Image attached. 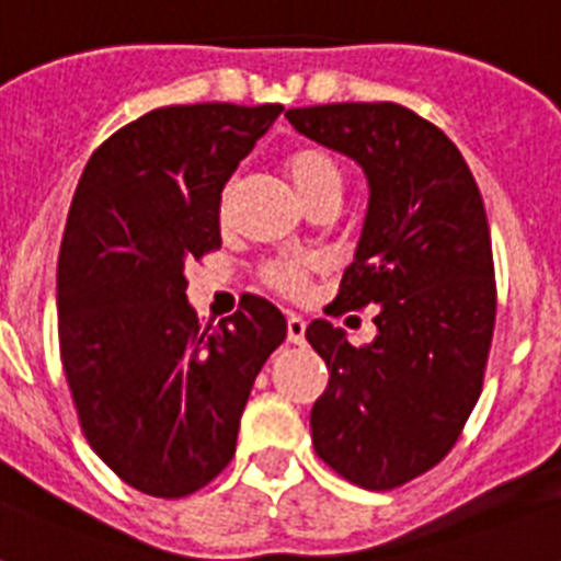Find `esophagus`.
Segmentation results:
<instances>
[{"mask_svg": "<svg viewBox=\"0 0 561 561\" xmlns=\"http://www.w3.org/2000/svg\"><path fill=\"white\" fill-rule=\"evenodd\" d=\"M305 319L296 317V313H288V342H294V345H302L305 342Z\"/></svg>", "mask_w": 561, "mask_h": 561, "instance_id": "34e87169", "label": "esophagus"}]
</instances>
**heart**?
Segmentation results:
<instances>
[{
  "mask_svg": "<svg viewBox=\"0 0 561 561\" xmlns=\"http://www.w3.org/2000/svg\"><path fill=\"white\" fill-rule=\"evenodd\" d=\"M288 173L302 199H310L328 187H342V171L336 159L322 148H302L288 159ZM308 259H273L262 267V282L276 294L299 296L308 285Z\"/></svg>",
  "mask_w": 561,
  "mask_h": 561,
  "instance_id": "1",
  "label": "heart"
}]
</instances>
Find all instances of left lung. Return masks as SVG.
I'll list each match as a JSON object with an SVG mask.
<instances>
[{"instance_id": "1", "label": "left lung", "mask_w": 561, "mask_h": 561, "mask_svg": "<svg viewBox=\"0 0 561 561\" xmlns=\"http://www.w3.org/2000/svg\"><path fill=\"white\" fill-rule=\"evenodd\" d=\"M313 142L356 159L370 202L339 313L376 308V339L353 347L328 319L308 324L331 370L310 411L313 448L365 491H393L439 465L484 382L496 322L491 228L459 148L397 102L290 107Z\"/></svg>"}]
</instances>
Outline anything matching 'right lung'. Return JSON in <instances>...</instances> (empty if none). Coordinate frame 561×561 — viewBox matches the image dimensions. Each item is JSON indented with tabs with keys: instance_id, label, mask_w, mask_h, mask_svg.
I'll return each instance as SVG.
<instances>
[{
	"instance_id": "obj_1",
	"label": "right lung",
	"mask_w": 561,
	"mask_h": 561,
	"mask_svg": "<svg viewBox=\"0 0 561 561\" xmlns=\"http://www.w3.org/2000/svg\"><path fill=\"white\" fill-rule=\"evenodd\" d=\"M282 105L157 107L93 150L65 225L59 351L84 439L148 496L182 499L237 454L253 379L288 322L262 296L202 324L185 265L222 248V187Z\"/></svg>"
}]
</instances>
